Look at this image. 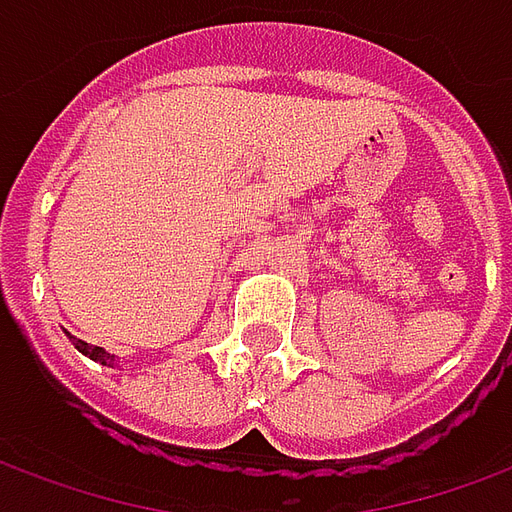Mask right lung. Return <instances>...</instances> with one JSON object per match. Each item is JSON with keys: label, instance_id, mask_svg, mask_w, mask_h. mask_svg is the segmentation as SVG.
Wrapping results in <instances>:
<instances>
[{"label": "right lung", "instance_id": "add662e5", "mask_svg": "<svg viewBox=\"0 0 512 512\" xmlns=\"http://www.w3.org/2000/svg\"><path fill=\"white\" fill-rule=\"evenodd\" d=\"M67 336H70V333H67ZM70 342H73L75 350L83 352L86 358H92V361L102 363V366H111V369L116 366V355H111L108 350H102V347H94V344L81 342V339H75V336H70Z\"/></svg>", "mask_w": 512, "mask_h": 512}]
</instances>
